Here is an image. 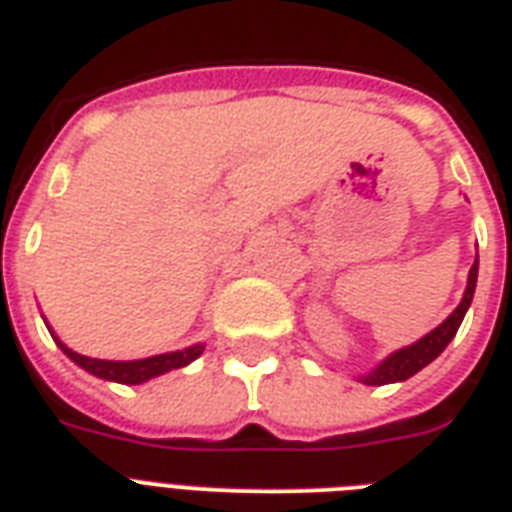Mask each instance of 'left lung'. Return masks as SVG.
<instances>
[{
	"label": "left lung",
	"mask_w": 512,
	"mask_h": 512,
	"mask_svg": "<svg viewBox=\"0 0 512 512\" xmlns=\"http://www.w3.org/2000/svg\"><path fill=\"white\" fill-rule=\"evenodd\" d=\"M476 281H478V257L473 268L468 273V287H465V295H462L460 305L454 308V313L444 324H438L433 332L417 340L414 345H406V348L396 350V353H390L380 366H374L372 372L361 374L358 380L364 382V385H388V382H401L409 380L412 374H417L422 366H428L433 358H438L444 353V348L449 342L454 340L457 335V329H460L462 319H465V313H468L470 303H473V292H476Z\"/></svg>",
	"instance_id": "obj_1"
}]
</instances>
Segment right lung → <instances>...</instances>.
<instances>
[{"mask_svg": "<svg viewBox=\"0 0 512 512\" xmlns=\"http://www.w3.org/2000/svg\"><path fill=\"white\" fill-rule=\"evenodd\" d=\"M55 340H58V337H55ZM58 345L60 350L74 361V364H79L90 374L100 377V380L122 382V385H140V382L151 380V377H159V374L164 372H172V369L188 366L191 361H196V358L201 356V350H204V345H191V348H185V350L162 353V356H151V358H138V361H106V358L82 356V353L66 348L60 340Z\"/></svg>", "mask_w": 512, "mask_h": 512, "instance_id": "add662e5", "label": "right lung"}]
</instances>
